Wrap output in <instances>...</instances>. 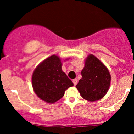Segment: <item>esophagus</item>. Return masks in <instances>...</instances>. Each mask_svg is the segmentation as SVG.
<instances>
[{
	"mask_svg": "<svg viewBox=\"0 0 134 134\" xmlns=\"http://www.w3.org/2000/svg\"><path fill=\"white\" fill-rule=\"evenodd\" d=\"M73 82V84H74V85L75 86V85H76V84H77V79H73L72 80Z\"/></svg>",
	"mask_w": 134,
	"mask_h": 134,
	"instance_id": "1",
	"label": "esophagus"
}]
</instances>
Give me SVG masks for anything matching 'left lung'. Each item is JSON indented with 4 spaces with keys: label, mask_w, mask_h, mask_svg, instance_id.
Returning <instances> with one entry per match:
<instances>
[{
    "label": "left lung",
    "mask_w": 134,
    "mask_h": 134,
    "mask_svg": "<svg viewBox=\"0 0 134 134\" xmlns=\"http://www.w3.org/2000/svg\"><path fill=\"white\" fill-rule=\"evenodd\" d=\"M81 75L82 79L76 87L83 99L96 101L106 94L110 86L111 75L107 67L99 59L92 54L88 55Z\"/></svg>",
    "instance_id": "1"
}]
</instances>
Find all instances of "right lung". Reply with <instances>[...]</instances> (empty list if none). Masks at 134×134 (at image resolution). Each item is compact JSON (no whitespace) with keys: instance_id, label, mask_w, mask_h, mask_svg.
<instances>
[{"instance_id":"1","label":"right lung","mask_w":134,"mask_h":134,"mask_svg":"<svg viewBox=\"0 0 134 134\" xmlns=\"http://www.w3.org/2000/svg\"><path fill=\"white\" fill-rule=\"evenodd\" d=\"M73 85L72 80L62 70L61 60L55 55L42 62L32 76L35 93L40 99L49 103L60 100L65 91Z\"/></svg>"}]
</instances>
